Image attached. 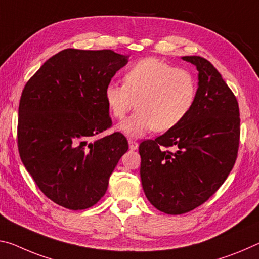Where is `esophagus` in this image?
<instances>
[{
	"instance_id": "34e87169",
	"label": "esophagus",
	"mask_w": 259,
	"mask_h": 259,
	"mask_svg": "<svg viewBox=\"0 0 259 259\" xmlns=\"http://www.w3.org/2000/svg\"><path fill=\"white\" fill-rule=\"evenodd\" d=\"M129 149L131 151H135L138 149V143L136 141H134V139H129Z\"/></svg>"
}]
</instances>
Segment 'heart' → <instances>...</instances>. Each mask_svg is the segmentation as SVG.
I'll return each instance as SVG.
<instances>
[{
    "mask_svg": "<svg viewBox=\"0 0 259 259\" xmlns=\"http://www.w3.org/2000/svg\"><path fill=\"white\" fill-rule=\"evenodd\" d=\"M104 97L109 113L117 120L124 118L136 101V113L117 128L128 136L141 137L152 130L166 133L178 126L194 107L197 83L186 69L146 57L126 70L123 85L106 86Z\"/></svg>",
    "mask_w": 259,
    "mask_h": 259,
    "instance_id": "heart-1",
    "label": "heart"
}]
</instances>
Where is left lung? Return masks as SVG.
<instances>
[{
  "instance_id": "1",
  "label": "left lung",
  "mask_w": 259,
  "mask_h": 259,
  "mask_svg": "<svg viewBox=\"0 0 259 259\" xmlns=\"http://www.w3.org/2000/svg\"><path fill=\"white\" fill-rule=\"evenodd\" d=\"M182 59L198 70L194 107L174 129L139 145L146 198L167 214L206 202L231 173L240 145L239 102L232 90L206 59Z\"/></svg>"
}]
</instances>
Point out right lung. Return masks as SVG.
<instances>
[{
    "label": "right lung",
    "instance_id": "1",
    "mask_svg": "<svg viewBox=\"0 0 259 259\" xmlns=\"http://www.w3.org/2000/svg\"><path fill=\"white\" fill-rule=\"evenodd\" d=\"M128 56L110 49L68 48L41 65L18 107L20 159L42 194L69 210L93 206L106 194L129 149L121 133L90 139L112 126L104 92Z\"/></svg>",
    "mask_w": 259,
    "mask_h": 259
}]
</instances>
